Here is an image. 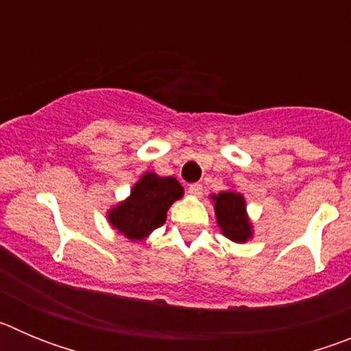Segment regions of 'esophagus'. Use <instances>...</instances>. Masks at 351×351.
Returning a JSON list of instances; mask_svg holds the SVG:
<instances>
[{
	"label": "esophagus",
	"mask_w": 351,
	"mask_h": 351,
	"mask_svg": "<svg viewBox=\"0 0 351 351\" xmlns=\"http://www.w3.org/2000/svg\"><path fill=\"white\" fill-rule=\"evenodd\" d=\"M202 191H204L202 184H190V186H188V193L193 195V197H200V195H202Z\"/></svg>",
	"instance_id": "esophagus-1"
}]
</instances>
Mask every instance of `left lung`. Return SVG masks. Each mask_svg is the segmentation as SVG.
<instances>
[{"label":"left lung","instance_id":"left-lung-1","mask_svg":"<svg viewBox=\"0 0 351 351\" xmlns=\"http://www.w3.org/2000/svg\"><path fill=\"white\" fill-rule=\"evenodd\" d=\"M216 219L223 235L234 243H246L251 237V223L246 216V202L237 191H221L213 195Z\"/></svg>","mask_w":351,"mask_h":351}]
</instances>
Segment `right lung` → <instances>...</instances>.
I'll return each instance as SVG.
<instances>
[{
    "label": "right lung",
    "instance_id": "obj_1",
    "mask_svg": "<svg viewBox=\"0 0 351 351\" xmlns=\"http://www.w3.org/2000/svg\"><path fill=\"white\" fill-rule=\"evenodd\" d=\"M182 193V186L176 178H160L147 172L133 186L125 202L108 213V221L119 234L141 241L165 223L167 210Z\"/></svg>",
    "mask_w": 351,
    "mask_h": 351
}]
</instances>
